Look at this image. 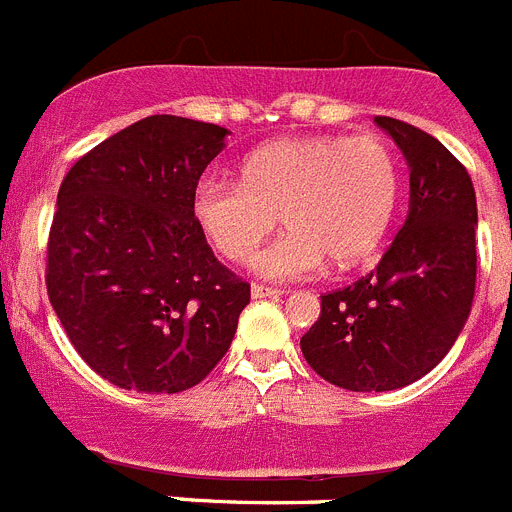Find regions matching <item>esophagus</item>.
Segmentation results:
<instances>
[{"instance_id":"esophagus-1","label":"esophagus","mask_w":512,"mask_h":512,"mask_svg":"<svg viewBox=\"0 0 512 512\" xmlns=\"http://www.w3.org/2000/svg\"><path fill=\"white\" fill-rule=\"evenodd\" d=\"M251 295L253 300H264V297H279L282 295V289L264 287V284H251Z\"/></svg>"}]
</instances>
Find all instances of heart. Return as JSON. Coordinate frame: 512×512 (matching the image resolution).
Returning a JSON list of instances; mask_svg holds the SVG:
<instances>
[{"instance_id": "heart-1", "label": "heart", "mask_w": 512, "mask_h": 512, "mask_svg": "<svg viewBox=\"0 0 512 512\" xmlns=\"http://www.w3.org/2000/svg\"><path fill=\"white\" fill-rule=\"evenodd\" d=\"M400 187L397 158L379 135L287 138L248 153L241 184L202 179L192 217L223 259L241 264L274 230L279 241L253 259L264 279H305L325 261L336 269L364 261L390 225Z\"/></svg>"}]
</instances>
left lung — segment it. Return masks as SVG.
<instances>
[{"mask_svg": "<svg viewBox=\"0 0 512 512\" xmlns=\"http://www.w3.org/2000/svg\"><path fill=\"white\" fill-rule=\"evenodd\" d=\"M374 122L408 161V217L372 274L320 297V318L300 341L307 364L351 392L400 390L431 372L467 323L477 282L467 169L420 128Z\"/></svg>", "mask_w": 512, "mask_h": 512, "instance_id": "1", "label": "left lung"}]
</instances>
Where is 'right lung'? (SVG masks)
<instances>
[{"label": "right lung", "instance_id": "add662e5", "mask_svg": "<svg viewBox=\"0 0 512 512\" xmlns=\"http://www.w3.org/2000/svg\"><path fill=\"white\" fill-rule=\"evenodd\" d=\"M212 122L151 115L81 156L58 189L48 300L79 356L122 390L174 395L225 356L251 302L192 217L225 148Z\"/></svg>", "mask_w": 512, "mask_h": 512}]
</instances>
